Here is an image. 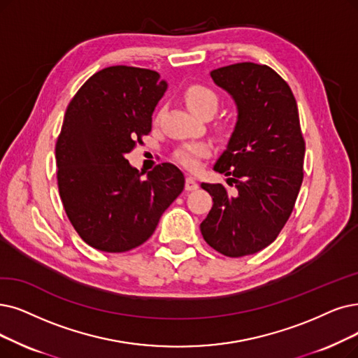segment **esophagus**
Listing matches in <instances>:
<instances>
[{"label": "esophagus", "mask_w": 358, "mask_h": 358, "mask_svg": "<svg viewBox=\"0 0 358 358\" xmlns=\"http://www.w3.org/2000/svg\"><path fill=\"white\" fill-rule=\"evenodd\" d=\"M185 188H187V191H195L198 188L196 179L194 176H188L187 182H185Z\"/></svg>", "instance_id": "1"}]
</instances>
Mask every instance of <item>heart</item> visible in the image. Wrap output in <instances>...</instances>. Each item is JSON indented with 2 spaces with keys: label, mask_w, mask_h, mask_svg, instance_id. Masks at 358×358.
<instances>
[{
  "label": "heart",
  "mask_w": 358,
  "mask_h": 358,
  "mask_svg": "<svg viewBox=\"0 0 358 358\" xmlns=\"http://www.w3.org/2000/svg\"><path fill=\"white\" fill-rule=\"evenodd\" d=\"M185 103L188 108L196 114V116H203V114H213L217 108L219 98L210 88L203 87V85H191L183 94ZM210 154V147L206 142H192L182 147L176 151V160L188 169H198L199 159Z\"/></svg>",
  "instance_id": "obj_1"
}]
</instances>
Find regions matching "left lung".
Segmentation results:
<instances>
[{"label":"left lung","instance_id":"left-lung-1","mask_svg":"<svg viewBox=\"0 0 358 358\" xmlns=\"http://www.w3.org/2000/svg\"><path fill=\"white\" fill-rule=\"evenodd\" d=\"M238 117L213 170L227 183H201L213 207L199 224L207 244L227 257L259 252L288 222L303 183L306 144L294 94L273 69L236 63L213 70Z\"/></svg>","mask_w":358,"mask_h":358}]
</instances>
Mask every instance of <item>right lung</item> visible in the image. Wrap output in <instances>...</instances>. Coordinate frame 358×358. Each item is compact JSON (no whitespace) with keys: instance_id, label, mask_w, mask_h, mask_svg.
<instances>
[{"instance_id":"right-lung-1","label":"right lung","mask_w":358,"mask_h":358,"mask_svg":"<svg viewBox=\"0 0 358 358\" xmlns=\"http://www.w3.org/2000/svg\"><path fill=\"white\" fill-rule=\"evenodd\" d=\"M167 90L154 70L111 66L71 99L55 144L63 207L79 236L95 250L124 252L154 234L185 187L170 163L142 178L126 160L151 131V116Z\"/></svg>"}]
</instances>
